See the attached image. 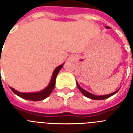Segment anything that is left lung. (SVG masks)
I'll use <instances>...</instances> for the list:
<instances>
[{
    "label": "left lung",
    "mask_w": 133,
    "mask_h": 133,
    "mask_svg": "<svg viewBox=\"0 0 133 133\" xmlns=\"http://www.w3.org/2000/svg\"><path fill=\"white\" fill-rule=\"evenodd\" d=\"M105 28L106 29H110V27H108V26H106L105 27ZM76 83H77V87H78V88H79V90L81 92V93L83 94L85 97H88V98H89V99H94V100H103V99H107V98H109V97H110L111 96H112V95H114L115 94H116V93L119 90H119H117V91H115V92H114L111 93V94H108V95H101V96H98V95H93V94H92V93L89 92H88V91L85 90L84 89H83L80 86V85H79V83H78V82L77 81H76Z\"/></svg>",
    "instance_id": "left-lung-1"
}]
</instances>
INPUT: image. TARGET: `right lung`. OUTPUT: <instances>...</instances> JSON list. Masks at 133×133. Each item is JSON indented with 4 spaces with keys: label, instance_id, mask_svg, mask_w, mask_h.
I'll return each mask as SVG.
<instances>
[{
    "label": "right lung",
    "instance_id": "right-lung-1",
    "mask_svg": "<svg viewBox=\"0 0 133 133\" xmlns=\"http://www.w3.org/2000/svg\"><path fill=\"white\" fill-rule=\"evenodd\" d=\"M63 64H64V63H63V64L58 65L57 68H56V69L54 70L53 73H52V78H51V80H50V83H49V85H48L45 88L42 90L41 91L36 92H18V91L16 90L15 89H14L13 88H10V89H11V90H12V92H13L14 94L18 95V97H21L23 99L33 101H42V100H43V99H46L47 97H49L50 94L52 93V90H54V86H55L56 78V77H57L58 73L59 72V71L61 70V69L62 68L63 66Z\"/></svg>",
    "mask_w": 133,
    "mask_h": 133
}]
</instances>
